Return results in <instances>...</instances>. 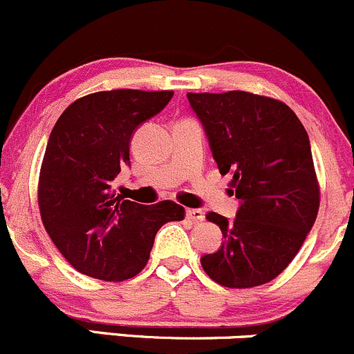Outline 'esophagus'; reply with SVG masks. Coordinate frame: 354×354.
<instances>
[{
  "label": "esophagus",
  "instance_id": "34e87169",
  "mask_svg": "<svg viewBox=\"0 0 354 354\" xmlns=\"http://www.w3.org/2000/svg\"><path fill=\"white\" fill-rule=\"evenodd\" d=\"M185 214H187L189 220H192V221H203L204 220V213L201 209H187L185 211Z\"/></svg>",
  "mask_w": 354,
  "mask_h": 354
}]
</instances>
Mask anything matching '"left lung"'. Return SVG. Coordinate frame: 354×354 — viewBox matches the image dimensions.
Instances as JSON below:
<instances>
[{"label": "left lung", "mask_w": 354, "mask_h": 354, "mask_svg": "<svg viewBox=\"0 0 354 354\" xmlns=\"http://www.w3.org/2000/svg\"><path fill=\"white\" fill-rule=\"evenodd\" d=\"M221 176L232 174L240 201L235 220L207 213L223 233L201 257L207 276L227 288L269 283L293 261L319 213L310 141L293 111L256 93H187Z\"/></svg>", "instance_id": "left-lung-1"}]
</instances>
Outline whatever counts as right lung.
<instances>
[{
	"mask_svg": "<svg viewBox=\"0 0 354 354\" xmlns=\"http://www.w3.org/2000/svg\"><path fill=\"white\" fill-rule=\"evenodd\" d=\"M170 90H111L73 102L50 131L39 176L42 223L63 257L82 274L124 281L147 266L155 235L184 220L174 201L153 206L111 191L129 165V145L140 124L158 114Z\"/></svg>",
	"mask_w": 354,
	"mask_h": 354,
	"instance_id": "right-lung-1",
	"label": "right lung"
}]
</instances>
